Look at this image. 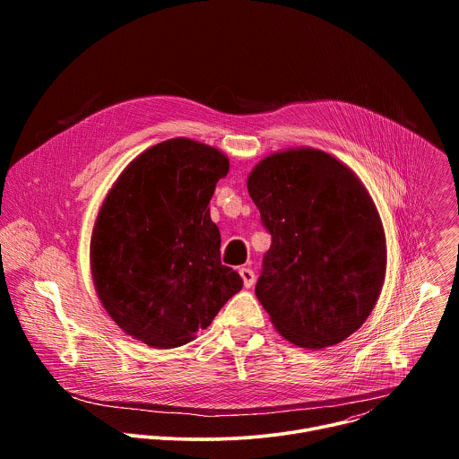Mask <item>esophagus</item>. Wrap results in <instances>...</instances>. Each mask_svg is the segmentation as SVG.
<instances>
[{"label": "esophagus", "mask_w": 459, "mask_h": 459, "mask_svg": "<svg viewBox=\"0 0 459 459\" xmlns=\"http://www.w3.org/2000/svg\"><path fill=\"white\" fill-rule=\"evenodd\" d=\"M239 276H241L243 285H245L247 289H250V287L254 285V281H255V274H254L250 269H247V267H241V269H239Z\"/></svg>", "instance_id": "esophagus-1"}]
</instances>
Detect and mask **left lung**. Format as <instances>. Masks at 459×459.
Returning a JSON list of instances; mask_svg holds the SVG:
<instances>
[{"mask_svg":"<svg viewBox=\"0 0 459 459\" xmlns=\"http://www.w3.org/2000/svg\"><path fill=\"white\" fill-rule=\"evenodd\" d=\"M247 186L273 236L255 296L276 329L305 349L347 340L385 280V232L368 192L351 169L314 149L265 158Z\"/></svg>","mask_w":459,"mask_h":459,"instance_id":"left-lung-1","label":"left lung"}]
</instances>
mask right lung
<instances>
[{
  "mask_svg": "<svg viewBox=\"0 0 459 459\" xmlns=\"http://www.w3.org/2000/svg\"><path fill=\"white\" fill-rule=\"evenodd\" d=\"M227 172L218 149L169 140L130 163L101 205L91 241L98 296L119 329L149 347L192 342L243 287L221 265L209 209Z\"/></svg>",
  "mask_w": 459,
  "mask_h": 459,
  "instance_id": "obj_1",
  "label": "right lung"
}]
</instances>
